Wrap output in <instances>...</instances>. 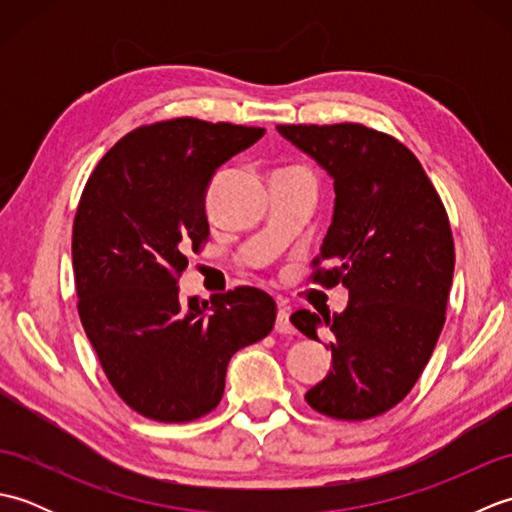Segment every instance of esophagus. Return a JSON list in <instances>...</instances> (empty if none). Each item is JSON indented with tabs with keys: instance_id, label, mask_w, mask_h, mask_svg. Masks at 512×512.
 <instances>
[{
	"instance_id": "1",
	"label": "esophagus",
	"mask_w": 512,
	"mask_h": 512,
	"mask_svg": "<svg viewBox=\"0 0 512 512\" xmlns=\"http://www.w3.org/2000/svg\"><path fill=\"white\" fill-rule=\"evenodd\" d=\"M275 330L279 334H295V328H292V323H290V310L288 308H279Z\"/></svg>"
}]
</instances>
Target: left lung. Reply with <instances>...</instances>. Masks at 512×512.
Returning <instances> with one entry per match:
<instances>
[{
  "label": "left lung",
  "instance_id": "left-lung-1",
  "mask_svg": "<svg viewBox=\"0 0 512 512\" xmlns=\"http://www.w3.org/2000/svg\"><path fill=\"white\" fill-rule=\"evenodd\" d=\"M334 180V213L314 281L347 288L341 314L297 310L290 321L319 341L332 332V369L308 389L312 409L367 420L416 385L444 325L455 248L438 191L396 138L358 123L277 125Z\"/></svg>",
  "mask_w": 512,
  "mask_h": 512
}]
</instances>
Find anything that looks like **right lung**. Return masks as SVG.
I'll list each match as a JSON object with an SVG mask.
<instances>
[{"label": "right lung", "instance_id": "right-lung-1", "mask_svg": "<svg viewBox=\"0 0 512 512\" xmlns=\"http://www.w3.org/2000/svg\"><path fill=\"white\" fill-rule=\"evenodd\" d=\"M262 127L198 118L138 127L85 184L72 264L85 334L116 394L140 416L187 422L217 407L226 367L273 330L277 306L257 288L180 301L187 250L209 235L206 189Z\"/></svg>", "mask_w": 512, "mask_h": 512}]
</instances>
